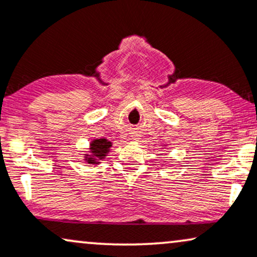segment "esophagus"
Returning a JSON list of instances; mask_svg holds the SVG:
<instances>
[{
  "label": "esophagus",
  "instance_id": "1",
  "mask_svg": "<svg viewBox=\"0 0 257 257\" xmlns=\"http://www.w3.org/2000/svg\"><path fill=\"white\" fill-rule=\"evenodd\" d=\"M134 139H139V138H138V135H137V138H134Z\"/></svg>",
  "mask_w": 257,
  "mask_h": 257
}]
</instances>
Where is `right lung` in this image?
I'll use <instances>...</instances> for the list:
<instances>
[{
  "label": "right lung",
  "instance_id": "1",
  "mask_svg": "<svg viewBox=\"0 0 257 257\" xmlns=\"http://www.w3.org/2000/svg\"><path fill=\"white\" fill-rule=\"evenodd\" d=\"M110 147H111V142L107 141L106 139H98V140H94L91 145V150L92 152H93L94 158H89L88 163L98 164V163H94V159H103Z\"/></svg>",
  "mask_w": 257,
  "mask_h": 257
}]
</instances>
